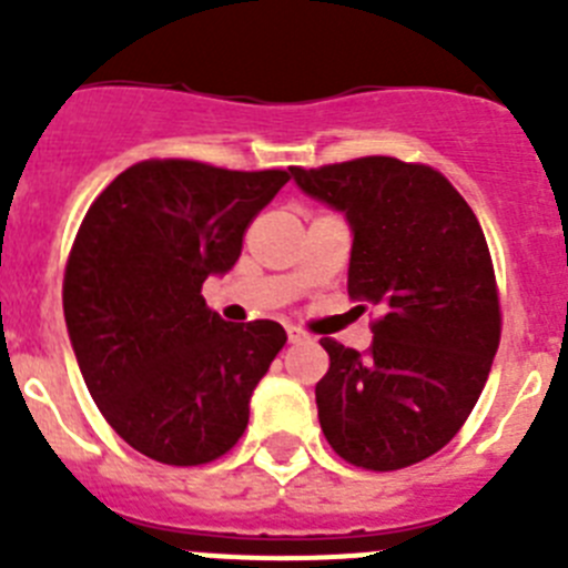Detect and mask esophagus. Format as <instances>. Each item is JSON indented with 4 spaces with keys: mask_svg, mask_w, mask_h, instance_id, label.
I'll return each instance as SVG.
<instances>
[{
    "mask_svg": "<svg viewBox=\"0 0 568 568\" xmlns=\"http://www.w3.org/2000/svg\"><path fill=\"white\" fill-rule=\"evenodd\" d=\"M287 338H290V344H301V341H307V333H304V329H298V327H290Z\"/></svg>",
    "mask_w": 568,
    "mask_h": 568,
    "instance_id": "34e87169",
    "label": "esophagus"
}]
</instances>
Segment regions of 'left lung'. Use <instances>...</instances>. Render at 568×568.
I'll use <instances>...</instances> for the list:
<instances>
[{
	"label": "left lung",
	"instance_id": "1",
	"mask_svg": "<svg viewBox=\"0 0 568 568\" xmlns=\"http://www.w3.org/2000/svg\"><path fill=\"white\" fill-rule=\"evenodd\" d=\"M293 182L353 233L346 290L384 310L366 355L333 338L315 386L324 438L364 469H404L455 438L489 378L500 310L484 230L464 195L424 164L389 155Z\"/></svg>",
	"mask_w": 568,
	"mask_h": 568
}]
</instances>
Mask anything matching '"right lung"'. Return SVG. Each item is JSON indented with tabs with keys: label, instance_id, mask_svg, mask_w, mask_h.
Here are the masks:
<instances>
[{
	"label": "right lung",
	"instance_id": "obj_1",
	"mask_svg": "<svg viewBox=\"0 0 568 568\" xmlns=\"http://www.w3.org/2000/svg\"><path fill=\"white\" fill-rule=\"evenodd\" d=\"M287 182V170L142 162L84 215L62 290L70 346L108 424L159 464H210L247 429L287 333L230 324L202 284L233 270L247 224Z\"/></svg>",
	"mask_w": 568,
	"mask_h": 568
}]
</instances>
